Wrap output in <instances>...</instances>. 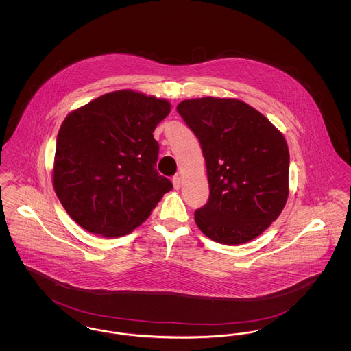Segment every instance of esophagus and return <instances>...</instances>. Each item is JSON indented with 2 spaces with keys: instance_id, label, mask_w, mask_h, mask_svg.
Segmentation results:
<instances>
[{
  "instance_id": "obj_1",
  "label": "esophagus",
  "mask_w": 351,
  "mask_h": 351,
  "mask_svg": "<svg viewBox=\"0 0 351 351\" xmlns=\"http://www.w3.org/2000/svg\"><path fill=\"white\" fill-rule=\"evenodd\" d=\"M172 184H173V188H175V189H179V188L182 186V179H180L179 176H175V178L172 179Z\"/></svg>"
}]
</instances>
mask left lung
Here are the masks:
<instances>
[{
    "label": "left lung",
    "instance_id": "8db88e82",
    "mask_svg": "<svg viewBox=\"0 0 351 351\" xmlns=\"http://www.w3.org/2000/svg\"><path fill=\"white\" fill-rule=\"evenodd\" d=\"M176 109L200 141L210 189L196 225L218 243L250 242L279 217L289 195L283 134L238 99H189Z\"/></svg>",
    "mask_w": 351,
    "mask_h": 351
}]
</instances>
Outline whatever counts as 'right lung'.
Masks as SVG:
<instances>
[{"label": "right lung", "mask_w": 351, "mask_h": 351, "mask_svg": "<svg viewBox=\"0 0 351 351\" xmlns=\"http://www.w3.org/2000/svg\"><path fill=\"white\" fill-rule=\"evenodd\" d=\"M171 112L166 99L132 89L105 93L72 110L56 139L52 185L69 217L114 238L142 225L172 189L155 165L154 130Z\"/></svg>", "instance_id": "add662e5"}]
</instances>
